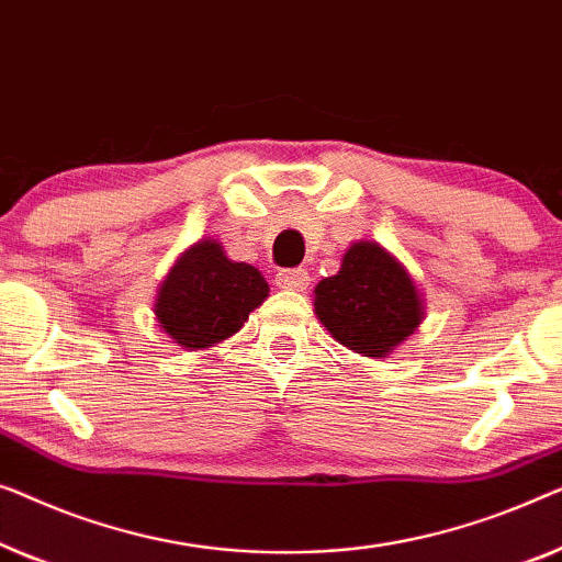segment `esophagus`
I'll use <instances>...</instances> for the list:
<instances>
[{"instance_id": "esophagus-1", "label": "esophagus", "mask_w": 562, "mask_h": 562, "mask_svg": "<svg viewBox=\"0 0 562 562\" xmlns=\"http://www.w3.org/2000/svg\"><path fill=\"white\" fill-rule=\"evenodd\" d=\"M274 282H278V288L282 290H305L307 282H311V278H307L305 270H282L278 272V278H274Z\"/></svg>"}]
</instances>
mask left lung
Returning <instances> with one entry per match:
<instances>
[{
	"label": "left lung",
	"instance_id": "left-lung-1",
	"mask_svg": "<svg viewBox=\"0 0 562 562\" xmlns=\"http://www.w3.org/2000/svg\"><path fill=\"white\" fill-rule=\"evenodd\" d=\"M315 315L338 344L363 357H384L423 321L415 282L376 241H359L334 278L315 288Z\"/></svg>",
	"mask_w": 562,
	"mask_h": 562
}]
</instances>
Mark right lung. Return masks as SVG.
<instances>
[{
    "label": "right lung",
    "instance_id": "obj_1",
    "mask_svg": "<svg viewBox=\"0 0 562 562\" xmlns=\"http://www.w3.org/2000/svg\"><path fill=\"white\" fill-rule=\"evenodd\" d=\"M267 282L251 265L232 262L221 244L205 239L186 251L157 295V321L188 351L234 336L265 303Z\"/></svg>",
    "mask_w": 562,
    "mask_h": 562
}]
</instances>
